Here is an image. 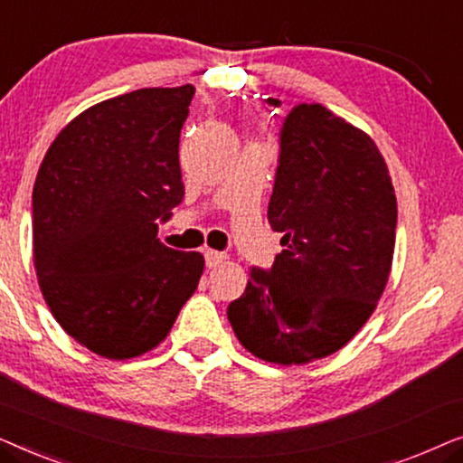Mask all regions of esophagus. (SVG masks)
Masks as SVG:
<instances>
[{
	"mask_svg": "<svg viewBox=\"0 0 463 463\" xmlns=\"http://www.w3.org/2000/svg\"><path fill=\"white\" fill-rule=\"evenodd\" d=\"M204 259H206L208 268H219L221 263L227 261V255H225V252H219V250H204Z\"/></svg>",
	"mask_w": 463,
	"mask_h": 463,
	"instance_id": "obj_1",
	"label": "esophagus"
}]
</instances>
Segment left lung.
Segmentation results:
<instances>
[{"label": "left lung", "mask_w": 463, "mask_h": 463, "mask_svg": "<svg viewBox=\"0 0 463 463\" xmlns=\"http://www.w3.org/2000/svg\"><path fill=\"white\" fill-rule=\"evenodd\" d=\"M269 105L280 107L278 99ZM396 194L373 138L318 103L284 118L268 219L284 250L250 269L227 318L252 356L306 364L331 356L375 309L392 269Z\"/></svg>", "instance_id": "1"}]
</instances>
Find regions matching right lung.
<instances>
[{
    "mask_svg": "<svg viewBox=\"0 0 463 463\" xmlns=\"http://www.w3.org/2000/svg\"><path fill=\"white\" fill-rule=\"evenodd\" d=\"M195 88H141L80 113L33 185V261L62 331L109 360L166 339L204 271L157 240L181 204L179 137Z\"/></svg>",
    "mask_w": 463,
    "mask_h": 463,
    "instance_id": "add662e5",
    "label": "right lung"
}]
</instances>
